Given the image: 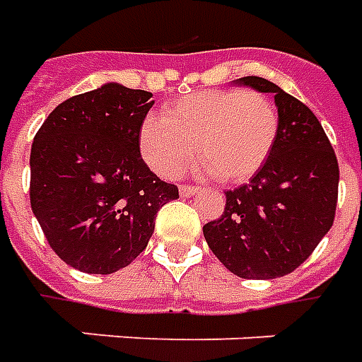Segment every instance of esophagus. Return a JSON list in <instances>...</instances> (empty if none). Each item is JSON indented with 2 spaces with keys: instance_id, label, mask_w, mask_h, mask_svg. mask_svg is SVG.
I'll return each mask as SVG.
<instances>
[{
  "instance_id": "1",
  "label": "esophagus",
  "mask_w": 362,
  "mask_h": 362,
  "mask_svg": "<svg viewBox=\"0 0 362 362\" xmlns=\"http://www.w3.org/2000/svg\"><path fill=\"white\" fill-rule=\"evenodd\" d=\"M179 193L183 194V197H191V194L199 193V189H197V187H191V185H181Z\"/></svg>"
}]
</instances>
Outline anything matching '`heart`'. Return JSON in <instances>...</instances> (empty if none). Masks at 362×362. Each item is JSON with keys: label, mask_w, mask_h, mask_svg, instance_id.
<instances>
[{"label": "heart", "mask_w": 362, "mask_h": 362, "mask_svg": "<svg viewBox=\"0 0 362 362\" xmlns=\"http://www.w3.org/2000/svg\"><path fill=\"white\" fill-rule=\"evenodd\" d=\"M276 132L279 112L267 95L209 89L165 105L163 117H148L140 148L165 179L181 175L197 150L201 175L242 183L265 163Z\"/></svg>", "instance_id": "heart-1"}]
</instances>
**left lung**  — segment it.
Returning <instances> with one entry per match:
<instances>
[{
  "label": "left lung",
  "mask_w": 362,
  "mask_h": 362,
  "mask_svg": "<svg viewBox=\"0 0 362 362\" xmlns=\"http://www.w3.org/2000/svg\"><path fill=\"white\" fill-rule=\"evenodd\" d=\"M275 95L279 132L250 183L226 191L222 216L202 226L220 263L242 279H276L300 267L333 226L339 165L306 105L269 79H238Z\"/></svg>",
  "instance_id": "obj_1"
}]
</instances>
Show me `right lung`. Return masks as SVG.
<instances>
[{
	"mask_svg": "<svg viewBox=\"0 0 362 362\" xmlns=\"http://www.w3.org/2000/svg\"><path fill=\"white\" fill-rule=\"evenodd\" d=\"M152 93L107 83L74 95L38 128L30 148V209L56 255L111 275L150 242L156 214L179 189L150 171L140 132Z\"/></svg>",
	"mask_w": 362,
	"mask_h": 362,
	"instance_id": "1",
	"label": "right lung"
}]
</instances>
